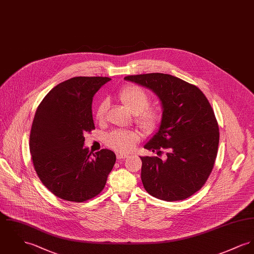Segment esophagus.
I'll return each instance as SVG.
<instances>
[{
  "mask_svg": "<svg viewBox=\"0 0 254 254\" xmlns=\"http://www.w3.org/2000/svg\"><path fill=\"white\" fill-rule=\"evenodd\" d=\"M127 157H128V155H126V154H118V155H117V158H118L119 160L125 159V158H127Z\"/></svg>",
  "mask_w": 254,
  "mask_h": 254,
  "instance_id": "1",
  "label": "esophagus"
}]
</instances>
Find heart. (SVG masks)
Returning <instances> with one entry per match:
<instances>
[{"label": "heart", "instance_id": "obj_1", "mask_svg": "<svg viewBox=\"0 0 254 254\" xmlns=\"http://www.w3.org/2000/svg\"><path fill=\"white\" fill-rule=\"evenodd\" d=\"M119 98L122 104L134 115L136 124L147 133H152L160 125L162 112L157 108H148L150 97L140 86L129 85L122 87L119 91ZM108 109L107 101H101L96 108L95 119L102 121ZM137 135L133 131L116 130L106 135L105 141L108 146L119 151H131L137 141Z\"/></svg>", "mask_w": 254, "mask_h": 254}]
</instances>
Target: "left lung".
Listing matches in <instances>:
<instances>
[{"mask_svg": "<svg viewBox=\"0 0 254 254\" xmlns=\"http://www.w3.org/2000/svg\"><path fill=\"white\" fill-rule=\"evenodd\" d=\"M124 80L149 88L162 104L159 130L144 144L166 158L140 157L141 181L154 197L183 200L199 190L214 168L220 132L214 111L195 85L169 74L127 76Z\"/></svg>", "mask_w": 254, "mask_h": 254, "instance_id": "1", "label": "left lung"}]
</instances>
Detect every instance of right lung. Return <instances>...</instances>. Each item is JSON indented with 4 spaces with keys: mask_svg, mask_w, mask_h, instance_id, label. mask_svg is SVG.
I'll use <instances>...</instances> for the list:
<instances>
[{
    "mask_svg": "<svg viewBox=\"0 0 254 254\" xmlns=\"http://www.w3.org/2000/svg\"><path fill=\"white\" fill-rule=\"evenodd\" d=\"M110 80L71 78L52 88L35 112L30 134L34 169L42 184L62 199L84 202L96 196L115 166L113 151L91 153L84 146V135L95 129L92 98Z\"/></svg>",
    "mask_w": 254,
    "mask_h": 254,
    "instance_id": "obj_1",
    "label": "right lung"
}]
</instances>
